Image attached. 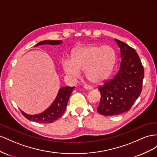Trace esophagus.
<instances>
[{
    "mask_svg": "<svg viewBox=\"0 0 157 157\" xmlns=\"http://www.w3.org/2000/svg\"><path fill=\"white\" fill-rule=\"evenodd\" d=\"M84 89H86V90H91V89H92V87L87 86V85H86V86H84Z\"/></svg>",
    "mask_w": 157,
    "mask_h": 157,
    "instance_id": "obj_1",
    "label": "esophagus"
}]
</instances>
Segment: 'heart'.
Masks as SVG:
<instances>
[{
    "instance_id": "heart-1",
    "label": "heart",
    "mask_w": 157,
    "mask_h": 157,
    "mask_svg": "<svg viewBox=\"0 0 157 157\" xmlns=\"http://www.w3.org/2000/svg\"><path fill=\"white\" fill-rule=\"evenodd\" d=\"M115 59L113 48L90 44L76 49L71 55V60L62 61V68L66 74L75 78L80 75V71H86L89 82L99 83L109 77Z\"/></svg>"
}]
</instances>
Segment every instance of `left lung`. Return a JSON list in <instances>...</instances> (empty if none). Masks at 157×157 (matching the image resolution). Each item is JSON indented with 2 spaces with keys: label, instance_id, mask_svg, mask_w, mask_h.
<instances>
[{
  "label": "left lung",
  "instance_id": "1",
  "mask_svg": "<svg viewBox=\"0 0 157 157\" xmlns=\"http://www.w3.org/2000/svg\"><path fill=\"white\" fill-rule=\"evenodd\" d=\"M120 48V68L114 77L98 87L100 103L97 109L99 114L114 116L129 111L140 97L144 69L135 49L115 39Z\"/></svg>",
  "mask_w": 157,
  "mask_h": 157
}]
</instances>
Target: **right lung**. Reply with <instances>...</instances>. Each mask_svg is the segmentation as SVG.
<instances>
[{"mask_svg":"<svg viewBox=\"0 0 157 157\" xmlns=\"http://www.w3.org/2000/svg\"><path fill=\"white\" fill-rule=\"evenodd\" d=\"M62 43V41H52V40H47L43 41L37 43L35 47L41 45V44H51V45H55V44H60ZM75 87H64L59 89L58 95L55 100L52 103V105L48 108L43 113L35 114L30 115L25 113L24 112L20 110L21 114L24 116L27 119L33 121L35 122L49 124L55 122V120L59 119L60 116L64 114L66 110L67 103L69 100L72 91Z\"/></svg>","mask_w":157,"mask_h":157,"instance_id":"add662e5","label":"right lung"}]
</instances>
